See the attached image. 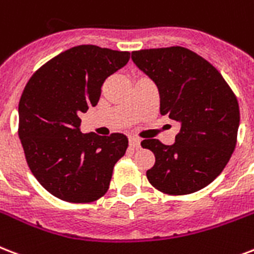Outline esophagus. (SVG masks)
<instances>
[{"instance_id": "34e87169", "label": "esophagus", "mask_w": 254, "mask_h": 254, "mask_svg": "<svg viewBox=\"0 0 254 254\" xmlns=\"http://www.w3.org/2000/svg\"><path fill=\"white\" fill-rule=\"evenodd\" d=\"M129 145H130L131 148H134V149H138L140 148V140L137 138V137H129Z\"/></svg>"}]
</instances>
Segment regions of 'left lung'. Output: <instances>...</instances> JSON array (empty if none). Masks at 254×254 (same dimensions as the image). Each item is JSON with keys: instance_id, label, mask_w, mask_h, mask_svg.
Returning <instances> with one entry per match:
<instances>
[{"instance_id": "obj_1", "label": "left lung", "mask_w": 254, "mask_h": 254, "mask_svg": "<svg viewBox=\"0 0 254 254\" xmlns=\"http://www.w3.org/2000/svg\"><path fill=\"white\" fill-rule=\"evenodd\" d=\"M131 60L157 85L160 113L181 124L173 145L141 142L156 157L146 172L149 183L170 196L200 190L221 173L236 148L237 97L212 64L183 46L135 50Z\"/></svg>"}]
</instances>
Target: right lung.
I'll return each instance as SVG.
<instances>
[{
    "instance_id": "add662e5",
    "label": "right lung",
    "mask_w": 254,
    "mask_h": 254,
    "mask_svg": "<svg viewBox=\"0 0 254 254\" xmlns=\"http://www.w3.org/2000/svg\"><path fill=\"white\" fill-rule=\"evenodd\" d=\"M129 52L78 45L60 53L30 77L18 105V135L37 181L67 202H93L109 189L127 135L81 133L80 116L96 106L101 86L125 66Z\"/></svg>"
}]
</instances>
